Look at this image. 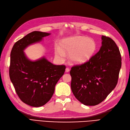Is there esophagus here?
I'll list each match as a JSON object with an SVG mask.
<instances>
[{"mask_svg": "<svg viewBox=\"0 0 130 130\" xmlns=\"http://www.w3.org/2000/svg\"><path fill=\"white\" fill-rule=\"evenodd\" d=\"M69 71H70V69L69 68H66L65 69V71L66 72H69Z\"/></svg>", "mask_w": 130, "mask_h": 130, "instance_id": "esophagus-1", "label": "esophagus"}]
</instances>
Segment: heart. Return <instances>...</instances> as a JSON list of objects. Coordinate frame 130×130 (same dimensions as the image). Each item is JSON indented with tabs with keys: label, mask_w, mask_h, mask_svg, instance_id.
<instances>
[{
	"label": "heart",
	"mask_w": 130,
	"mask_h": 130,
	"mask_svg": "<svg viewBox=\"0 0 130 130\" xmlns=\"http://www.w3.org/2000/svg\"><path fill=\"white\" fill-rule=\"evenodd\" d=\"M61 45L62 49L56 48V55L63 59L65 55V52L70 53V59L75 64L88 60L93 55L97 47L93 39L81 36L66 38L62 41Z\"/></svg>",
	"instance_id": "heart-1"
}]
</instances>
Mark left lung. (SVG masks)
<instances>
[{"label": "left lung", "mask_w": 130, "mask_h": 130, "mask_svg": "<svg viewBox=\"0 0 130 130\" xmlns=\"http://www.w3.org/2000/svg\"><path fill=\"white\" fill-rule=\"evenodd\" d=\"M102 39L99 52L84 64L73 66L70 71L73 94L86 105L99 104L118 84L121 67L120 52L111 38L102 36Z\"/></svg>", "instance_id": "8db88e82"}]
</instances>
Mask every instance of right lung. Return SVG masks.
Here are the masks:
<instances>
[{
	"label": "right lung",
	"mask_w": 130,
	"mask_h": 130,
	"mask_svg": "<svg viewBox=\"0 0 130 130\" xmlns=\"http://www.w3.org/2000/svg\"><path fill=\"white\" fill-rule=\"evenodd\" d=\"M49 35L29 33L15 43L10 54L9 76L15 91L23 102L34 107L44 105L51 99L66 69L65 65H54L45 58L32 61L25 55L24 50L28 45Z\"/></svg>",
	"instance_id": "obj_1"
}]
</instances>
